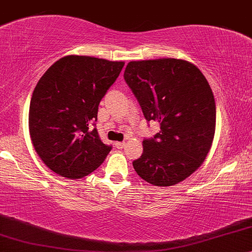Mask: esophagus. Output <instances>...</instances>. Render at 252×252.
<instances>
[{
    "label": "esophagus",
    "mask_w": 252,
    "mask_h": 252,
    "mask_svg": "<svg viewBox=\"0 0 252 252\" xmlns=\"http://www.w3.org/2000/svg\"><path fill=\"white\" fill-rule=\"evenodd\" d=\"M125 142H124V141H118V142H116V147L117 148H119V150H121V148H124V147H125Z\"/></svg>",
    "instance_id": "34e87169"
}]
</instances>
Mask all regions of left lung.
<instances>
[{
    "label": "left lung",
    "mask_w": 252,
    "mask_h": 252,
    "mask_svg": "<svg viewBox=\"0 0 252 252\" xmlns=\"http://www.w3.org/2000/svg\"><path fill=\"white\" fill-rule=\"evenodd\" d=\"M124 77L146 120L160 124V132L142 141L135 172L158 187L178 185L212 148L216 105L209 83L196 65L176 58L129 62Z\"/></svg>",
    "instance_id": "left-lung-1"
}]
</instances>
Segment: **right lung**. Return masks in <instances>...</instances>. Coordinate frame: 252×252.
<instances>
[{
	"mask_svg": "<svg viewBox=\"0 0 252 252\" xmlns=\"http://www.w3.org/2000/svg\"><path fill=\"white\" fill-rule=\"evenodd\" d=\"M124 65L69 55L40 77L30 101L29 132L36 153L52 172L80 179L106 159L112 147L102 144L91 123Z\"/></svg>",
	"mask_w": 252,
	"mask_h": 252,
	"instance_id": "1",
	"label": "right lung"
}]
</instances>
